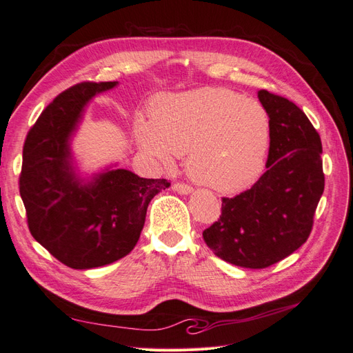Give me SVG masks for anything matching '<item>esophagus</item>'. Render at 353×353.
<instances>
[{"mask_svg": "<svg viewBox=\"0 0 353 353\" xmlns=\"http://www.w3.org/2000/svg\"><path fill=\"white\" fill-rule=\"evenodd\" d=\"M174 190L176 191V193H179V194H190L191 191H193V188H191V187L187 185V184H183V183L174 184Z\"/></svg>", "mask_w": 353, "mask_h": 353, "instance_id": "obj_1", "label": "esophagus"}]
</instances>
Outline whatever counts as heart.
Segmentation results:
<instances>
[{
    "label": "heart",
    "instance_id": "b5f03b06",
    "mask_svg": "<svg viewBox=\"0 0 353 353\" xmlns=\"http://www.w3.org/2000/svg\"><path fill=\"white\" fill-rule=\"evenodd\" d=\"M137 138L165 166L187 154L188 175L221 193L256 183L266 165L272 121L258 100L227 88H201L159 100L153 121L141 119Z\"/></svg>",
    "mask_w": 353,
    "mask_h": 353
}]
</instances>
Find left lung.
Returning <instances> with one entry per match:
<instances>
[{"label":"left lung","mask_w":353,"mask_h":353,"mask_svg":"<svg viewBox=\"0 0 353 353\" xmlns=\"http://www.w3.org/2000/svg\"><path fill=\"white\" fill-rule=\"evenodd\" d=\"M259 101L271 114L266 172L252 188L222 199V213L203 231L218 258L250 270L283 261L307 240L324 191L321 138L297 105L266 90Z\"/></svg>","instance_id":"1"}]
</instances>
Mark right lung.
<instances>
[{
  "instance_id": "right-lung-1",
  "label": "right lung",
  "mask_w": 353,
  "mask_h": 353,
  "mask_svg": "<svg viewBox=\"0 0 353 353\" xmlns=\"http://www.w3.org/2000/svg\"><path fill=\"white\" fill-rule=\"evenodd\" d=\"M117 82H81L63 91L28 132L19 178L29 231L57 261L91 270L119 261L140 239L148 203L166 179L105 169L91 181L74 172L70 138L87 103Z\"/></svg>"
}]
</instances>
